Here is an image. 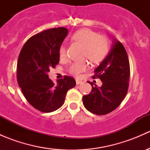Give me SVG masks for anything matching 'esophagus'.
<instances>
[{"label": "esophagus", "instance_id": "1", "mask_svg": "<svg viewBox=\"0 0 150 150\" xmlns=\"http://www.w3.org/2000/svg\"><path fill=\"white\" fill-rule=\"evenodd\" d=\"M82 81H79V80H76V84L77 85H80V84H81L82 83Z\"/></svg>", "mask_w": 150, "mask_h": 150}]
</instances>
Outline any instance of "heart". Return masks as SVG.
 I'll use <instances>...</instances> for the list:
<instances>
[{"label":"heart","instance_id":"1","mask_svg":"<svg viewBox=\"0 0 150 150\" xmlns=\"http://www.w3.org/2000/svg\"><path fill=\"white\" fill-rule=\"evenodd\" d=\"M74 43H78L83 46V57H86L91 62L99 63L104 58L108 51V42L105 38L89 29H82L75 32L71 37ZM60 58L66 57V48L62 46L59 48ZM88 68L86 61L75 62L71 64L69 67V72L75 76H78Z\"/></svg>","mask_w":150,"mask_h":150}]
</instances>
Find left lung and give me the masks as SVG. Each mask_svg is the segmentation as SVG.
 <instances>
[{"label":"left lung","instance_id":"8db88e82","mask_svg":"<svg viewBox=\"0 0 150 150\" xmlns=\"http://www.w3.org/2000/svg\"><path fill=\"white\" fill-rule=\"evenodd\" d=\"M104 59L95 69L93 78L102 81V86L89 82L91 92L83 96V103L87 110L98 115L108 114L115 110L128 91L130 65L126 51L116 38Z\"/></svg>","mask_w":150,"mask_h":150}]
</instances>
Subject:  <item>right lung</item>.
I'll return each instance as SVG.
<instances>
[{
    "instance_id": "right-lung-1",
    "label": "right lung",
    "mask_w": 150,
    "mask_h": 150,
    "mask_svg": "<svg viewBox=\"0 0 150 150\" xmlns=\"http://www.w3.org/2000/svg\"><path fill=\"white\" fill-rule=\"evenodd\" d=\"M68 34L65 28L45 30L30 38L22 47L17 62V81L28 102L36 110L51 112L62 106L68 90L76 85L69 76L54 83L50 68L59 62V48Z\"/></svg>"
}]
</instances>
